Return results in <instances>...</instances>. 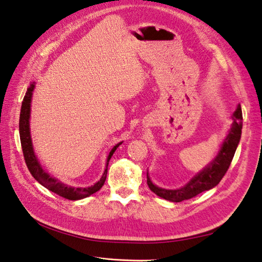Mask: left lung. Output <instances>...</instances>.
Wrapping results in <instances>:
<instances>
[{"mask_svg": "<svg viewBox=\"0 0 262 262\" xmlns=\"http://www.w3.org/2000/svg\"><path fill=\"white\" fill-rule=\"evenodd\" d=\"M233 120L234 121L232 123L228 136L224 139L215 159L211 161L204 169L197 173L196 176L191 178L184 187L177 189H165L158 187L151 182L147 173V183L149 188L161 199L178 203L189 200L191 197H195L196 195L203 193V191L215 187L228 171L232 159L234 157L237 144L240 142L242 132V111L240 105H237V108L233 113Z\"/></svg>", "mask_w": 262, "mask_h": 262, "instance_id": "8db88e82", "label": "left lung"}]
</instances>
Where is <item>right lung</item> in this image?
<instances>
[{"instance_id":"1","label":"right lung","mask_w":262,"mask_h":262,"mask_svg":"<svg viewBox=\"0 0 262 262\" xmlns=\"http://www.w3.org/2000/svg\"><path fill=\"white\" fill-rule=\"evenodd\" d=\"M34 84L32 83L29 86L27 90V93L23 98L22 106H21V112H20V120H19V131H20V140H21V147L23 151V157H25L26 164L29 171H30L33 178L37 180L39 184L45 186L46 188L49 189L52 193L59 195L63 199L71 200V201H77L85 199V197H89L92 194L96 193L97 190L102 188V186L105 183L106 179V173H107V166L108 161L113 156L114 151L118 149L122 142L115 144L110 151L106 159V166L104 173L102 175L101 179L98 180L91 187H72V186H68L66 184L60 183L59 180L51 177L48 172H46L40 162L38 161L36 155H34L33 147H32V141H31V136H30V124H29V120H30V110H31V97H32V92L34 90Z\"/></svg>"}]
</instances>
